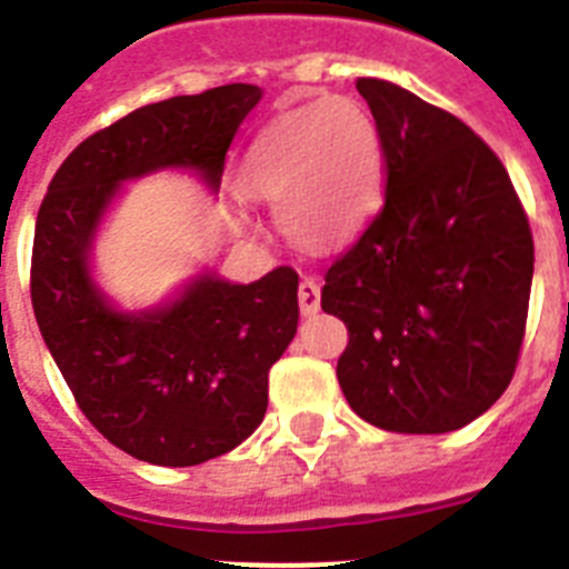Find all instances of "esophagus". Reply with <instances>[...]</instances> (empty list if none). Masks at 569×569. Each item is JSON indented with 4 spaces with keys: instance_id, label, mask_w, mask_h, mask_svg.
<instances>
[{
    "instance_id": "esophagus-1",
    "label": "esophagus",
    "mask_w": 569,
    "mask_h": 569,
    "mask_svg": "<svg viewBox=\"0 0 569 569\" xmlns=\"http://www.w3.org/2000/svg\"><path fill=\"white\" fill-rule=\"evenodd\" d=\"M299 308H301V313H305V316L319 313V308H321L319 281L308 279V276H305V279H301V284H299Z\"/></svg>"
}]
</instances>
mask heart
<instances>
[{"label":"heart","mask_w":569,"mask_h":569,"mask_svg":"<svg viewBox=\"0 0 569 569\" xmlns=\"http://www.w3.org/2000/svg\"><path fill=\"white\" fill-rule=\"evenodd\" d=\"M239 184L253 199L276 204V222L293 244L341 248L379 208V124L350 97L284 110L250 142Z\"/></svg>","instance_id":"1"}]
</instances>
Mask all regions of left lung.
<instances>
[{
    "label": "left lung",
    "mask_w": 569,
    "mask_h": 569,
    "mask_svg": "<svg viewBox=\"0 0 569 569\" xmlns=\"http://www.w3.org/2000/svg\"><path fill=\"white\" fill-rule=\"evenodd\" d=\"M381 133L385 204L325 273L347 347V405L390 433H450L496 405L519 365L532 233L501 159L453 113L359 79Z\"/></svg>",
    "instance_id": "obj_1"
}]
</instances>
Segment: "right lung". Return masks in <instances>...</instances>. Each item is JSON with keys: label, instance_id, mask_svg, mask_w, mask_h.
Segmentation results:
<instances>
[{"label": "right lung", "instance_id": "right-lung-1", "mask_svg": "<svg viewBox=\"0 0 569 569\" xmlns=\"http://www.w3.org/2000/svg\"><path fill=\"white\" fill-rule=\"evenodd\" d=\"M256 84L144 104L88 136L50 179L37 216L30 301L50 356L84 419L139 461L190 467L248 439L268 410V373L299 325V273L253 284L204 273L170 308L113 310L88 273V250L124 179L196 168L219 184Z\"/></svg>", "mask_w": 569, "mask_h": 569}]
</instances>
